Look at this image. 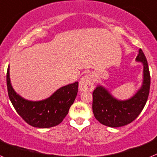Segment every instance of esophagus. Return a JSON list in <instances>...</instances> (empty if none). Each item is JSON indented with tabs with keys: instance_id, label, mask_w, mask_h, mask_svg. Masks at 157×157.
Wrapping results in <instances>:
<instances>
[{
	"instance_id": "esophagus-1",
	"label": "esophagus",
	"mask_w": 157,
	"mask_h": 157,
	"mask_svg": "<svg viewBox=\"0 0 157 157\" xmlns=\"http://www.w3.org/2000/svg\"><path fill=\"white\" fill-rule=\"evenodd\" d=\"M94 78L91 75L87 74L84 77H82L81 80H80L79 84V88L80 91H93L94 86Z\"/></svg>"
}]
</instances>
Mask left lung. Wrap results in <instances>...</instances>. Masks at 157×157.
<instances>
[{"label": "left lung", "instance_id": "left-lung-1", "mask_svg": "<svg viewBox=\"0 0 157 157\" xmlns=\"http://www.w3.org/2000/svg\"><path fill=\"white\" fill-rule=\"evenodd\" d=\"M137 62L143 64V82L141 88L128 100H118L109 91L98 85L93 91L92 109L94 117L101 124L110 128H119L136 119L147 101L150 87V74L147 60L139 49Z\"/></svg>", "mask_w": 157, "mask_h": 157}]
</instances>
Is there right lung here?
Listing matches in <instances>:
<instances>
[{"label": "right lung", "mask_w": 157, "mask_h": 157, "mask_svg": "<svg viewBox=\"0 0 157 157\" xmlns=\"http://www.w3.org/2000/svg\"><path fill=\"white\" fill-rule=\"evenodd\" d=\"M7 87L10 101L19 116L34 128H48L63 121L77 97L78 82L63 86L49 98L29 101L17 94L10 81L9 66L7 71Z\"/></svg>", "instance_id": "add662e5"}]
</instances>
